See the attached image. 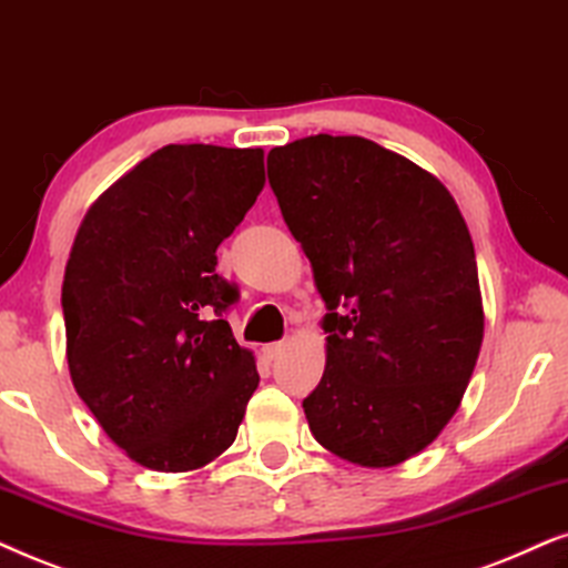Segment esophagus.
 I'll list each match as a JSON object with an SVG mask.
<instances>
[{
    "instance_id": "esophagus-1",
    "label": "esophagus",
    "mask_w": 568,
    "mask_h": 568,
    "mask_svg": "<svg viewBox=\"0 0 568 568\" xmlns=\"http://www.w3.org/2000/svg\"><path fill=\"white\" fill-rule=\"evenodd\" d=\"M285 347H288V343H272V345H264L262 353H264V358H267V361H275L285 353Z\"/></svg>"
}]
</instances>
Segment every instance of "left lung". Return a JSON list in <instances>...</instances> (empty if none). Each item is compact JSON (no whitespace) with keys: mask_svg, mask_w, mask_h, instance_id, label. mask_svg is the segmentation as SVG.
Masks as SVG:
<instances>
[{"mask_svg":"<svg viewBox=\"0 0 568 568\" xmlns=\"http://www.w3.org/2000/svg\"><path fill=\"white\" fill-rule=\"evenodd\" d=\"M267 165L327 306L308 428L339 459L395 467L452 420L483 345L465 217L434 173L366 138L314 134Z\"/></svg>","mask_w":568,"mask_h":568,"instance_id":"left-lung-1","label":"left lung"}]
</instances>
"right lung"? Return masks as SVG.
<instances>
[{"label": "right lung", "mask_w": 568, "mask_h": 568, "mask_svg": "<svg viewBox=\"0 0 568 568\" xmlns=\"http://www.w3.org/2000/svg\"><path fill=\"white\" fill-rule=\"evenodd\" d=\"M262 189V148L165 145L113 181L74 236L62 283L74 392L150 470L221 457L260 384L223 320L236 288L215 252Z\"/></svg>", "instance_id": "add662e5"}]
</instances>
